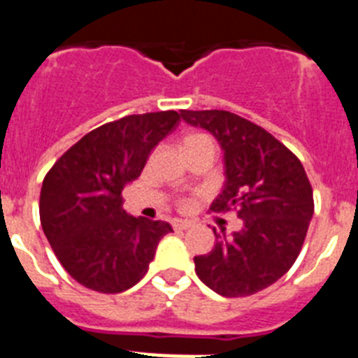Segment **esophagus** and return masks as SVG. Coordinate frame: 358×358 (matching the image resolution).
Listing matches in <instances>:
<instances>
[{
	"instance_id": "34e87169",
	"label": "esophagus",
	"mask_w": 358,
	"mask_h": 358,
	"mask_svg": "<svg viewBox=\"0 0 358 358\" xmlns=\"http://www.w3.org/2000/svg\"><path fill=\"white\" fill-rule=\"evenodd\" d=\"M172 226H173V229H188V227L192 226V222H189V220H186V218H173Z\"/></svg>"
}]
</instances>
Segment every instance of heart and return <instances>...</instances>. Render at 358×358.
<instances>
[{
	"label": "heart",
	"mask_w": 358,
	"mask_h": 358,
	"mask_svg": "<svg viewBox=\"0 0 358 358\" xmlns=\"http://www.w3.org/2000/svg\"><path fill=\"white\" fill-rule=\"evenodd\" d=\"M194 136H199V134H189V136H186V138H194ZM185 138V140H186Z\"/></svg>",
	"instance_id": "heart-1"
}]
</instances>
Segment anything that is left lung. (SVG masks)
<instances>
[{
	"label": "left lung",
	"mask_w": 358,
	"mask_h": 358,
	"mask_svg": "<svg viewBox=\"0 0 358 358\" xmlns=\"http://www.w3.org/2000/svg\"><path fill=\"white\" fill-rule=\"evenodd\" d=\"M192 127L213 136L224 154L222 192L211 210L235 208L242 227L213 229V249L195 256V273L226 297L251 296L292 267L314 215V195L301 161L283 143L229 110H181Z\"/></svg>",
	"instance_id": "1"
}]
</instances>
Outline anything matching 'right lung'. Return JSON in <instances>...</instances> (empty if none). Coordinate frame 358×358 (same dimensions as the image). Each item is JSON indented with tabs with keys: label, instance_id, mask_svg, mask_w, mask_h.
<instances>
[{
	"label": "right lung",
	"instance_id": "add662e5",
	"mask_svg": "<svg viewBox=\"0 0 358 358\" xmlns=\"http://www.w3.org/2000/svg\"><path fill=\"white\" fill-rule=\"evenodd\" d=\"M179 115H131L85 134L43 181L41 226L62 267L85 289L116 294L134 287L172 233L163 220L132 217L122 192L148 154L176 129Z\"/></svg>",
	"mask_w": 358,
	"mask_h": 358
}]
</instances>
